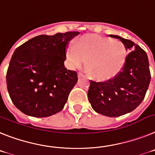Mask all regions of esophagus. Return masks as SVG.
I'll list each match as a JSON object with an SVG mask.
<instances>
[{"label": "esophagus", "mask_w": 155, "mask_h": 155, "mask_svg": "<svg viewBox=\"0 0 155 155\" xmlns=\"http://www.w3.org/2000/svg\"><path fill=\"white\" fill-rule=\"evenodd\" d=\"M83 73H81V72H79V73H78V77L79 78H81V77H83Z\"/></svg>", "instance_id": "obj_1"}]
</instances>
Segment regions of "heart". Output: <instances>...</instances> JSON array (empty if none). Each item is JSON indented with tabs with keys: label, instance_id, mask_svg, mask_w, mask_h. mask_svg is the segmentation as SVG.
Instances as JSON below:
<instances>
[{
	"label": "heart",
	"instance_id": "obj_1",
	"mask_svg": "<svg viewBox=\"0 0 155 155\" xmlns=\"http://www.w3.org/2000/svg\"><path fill=\"white\" fill-rule=\"evenodd\" d=\"M127 58V50L118 40L90 35L83 37L76 46L66 51V59L71 68H80L88 59L87 67L96 79L113 77L120 72Z\"/></svg>",
	"mask_w": 155,
	"mask_h": 155
}]
</instances>
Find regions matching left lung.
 Returning <instances> with one entry per match:
<instances>
[{
  "instance_id": "1",
  "label": "left lung",
  "mask_w": 155,
  "mask_h": 155,
  "mask_svg": "<svg viewBox=\"0 0 155 155\" xmlns=\"http://www.w3.org/2000/svg\"><path fill=\"white\" fill-rule=\"evenodd\" d=\"M110 37L119 39L131 51L123 68L114 77L104 82L91 80L88 99L96 112L118 117L140 104L150 84V72L147 53L139 45L116 35Z\"/></svg>"
}]
</instances>
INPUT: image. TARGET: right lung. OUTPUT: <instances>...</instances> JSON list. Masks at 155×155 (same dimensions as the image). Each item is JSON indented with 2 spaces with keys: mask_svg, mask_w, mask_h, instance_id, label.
<instances>
[{
  "mask_svg": "<svg viewBox=\"0 0 155 155\" xmlns=\"http://www.w3.org/2000/svg\"><path fill=\"white\" fill-rule=\"evenodd\" d=\"M79 32L40 35L17 48L6 74L9 96L18 110L48 117L63 109L77 83V72L67 70L68 43Z\"/></svg>",
  "mask_w": 155,
  "mask_h": 155,
  "instance_id": "right-lung-1",
  "label": "right lung"
}]
</instances>
